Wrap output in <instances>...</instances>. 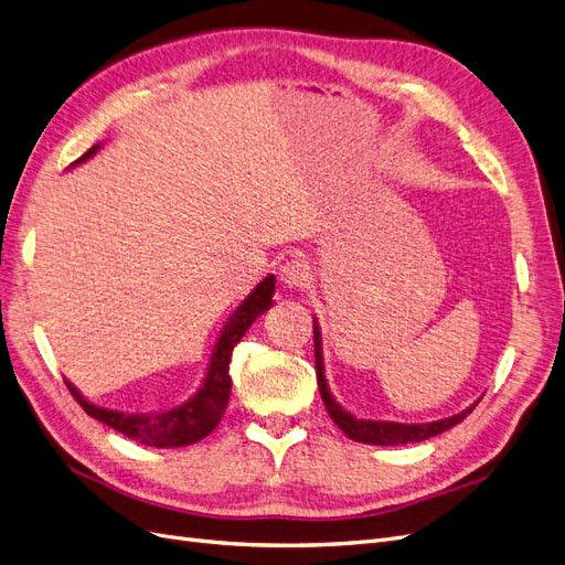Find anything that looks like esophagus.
<instances>
[{"instance_id": "34e87169", "label": "esophagus", "mask_w": 565, "mask_h": 565, "mask_svg": "<svg viewBox=\"0 0 565 565\" xmlns=\"http://www.w3.org/2000/svg\"><path fill=\"white\" fill-rule=\"evenodd\" d=\"M278 276H280V285L285 289H301L303 285H309V268H306V264H301L297 259L285 262L278 270Z\"/></svg>"}]
</instances>
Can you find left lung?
I'll use <instances>...</instances> for the list:
<instances>
[{
  "mask_svg": "<svg viewBox=\"0 0 565 565\" xmlns=\"http://www.w3.org/2000/svg\"><path fill=\"white\" fill-rule=\"evenodd\" d=\"M313 341H316V374H318V388L324 407H328L330 417L334 419V424L344 431L351 440L358 443H367V446H405V443H419L426 438H434L443 431L452 429L455 424H459L465 419L471 409L476 407L469 405L461 413L452 415V417H443L436 422H424V424H403V422H386V419H361L355 417L353 413L341 405L330 391L328 377H324V358H322V332L320 324L313 316Z\"/></svg>",
  "mask_w": 565,
  "mask_h": 565,
  "instance_id": "obj_1",
  "label": "left lung"
}]
</instances>
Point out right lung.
Here are the masks:
<instances>
[{
    "mask_svg": "<svg viewBox=\"0 0 565 565\" xmlns=\"http://www.w3.org/2000/svg\"><path fill=\"white\" fill-rule=\"evenodd\" d=\"M104 148L100 143L92 146L79 160H75L71 167H77L82 162L92 160L96 152ZM273 292H276V276H266L252 292L243 299V303L228 316L224 328L218 332V339L214 344V351L210 355L207 372H204L202 384L193 393L191 398L183 403L158 409V413H122V409H113L96 405L82 396V391L65 380L67 388L75 396V401L84 407V413L92 415L94 419L104 422L110 429L119 431L122 436L141 443V446L150 448H183L193 446V443L210 436L216 424L226 413V405L231 398V355L237 341L249 330V324L259 318L264 311L273 306Z\"/></svg>",
    "mask_w": 565,
    "mask_h": 565,
    "instance_id": "1",
    "label": "right lung"
}]
</instances>
